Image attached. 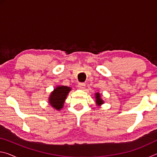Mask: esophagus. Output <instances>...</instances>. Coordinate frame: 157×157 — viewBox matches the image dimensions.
Here are the masks:
<instances>
[{
  "label": "esophagus",
  "instance_id": "34e87169",
  "mask_svg": "<svg viewBox=\"0 0 157 157\" xmlns=\"http://www.w3.org/2000/svg\"><path fill=\"white\" fill-rule=\"evenodd\" d=\"M78 86L79 89H84V87L86 86V85H85L84 83H79V84H78Z\"/></svg>",
  "mask_w": 157,
  "mask_h": 157
}]
</instances>
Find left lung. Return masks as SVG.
Masks as SVG:
<instances>
[{"label": "left lung", "mask_w": 157, "mask_h": 157, "mask_svg": "<svg viewBox=\"0 0 157 157\" xmlns=\"http://www.w3.org/2000/svg\"><path fill=\"white\" fill-rule=\"evenodd\" d=\"M95 104H96L97 106L98 107H100L101 105L104 104V100L102 99L101 98V95L99 92H97L95 94Z\"/></svg>", "instance_id": "left-lung-1"}]
</instances>
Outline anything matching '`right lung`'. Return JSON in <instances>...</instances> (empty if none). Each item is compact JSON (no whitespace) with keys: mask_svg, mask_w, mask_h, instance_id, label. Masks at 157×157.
<instances>
[{"mask_svg":"<svg viewBox=\"0 0 157 157\" xmlns=\"http://www.w3.org/2000/svg\"><path fill=\"white\" fill-rule=\"evenodd\" d=\"M71 91V88L70 86H57L49 95V105L55 109L61 110V109L63 107L65 100Z\"/></svg>","mask_w":157,"mask_h":157,"instance_id":"add662e5","label":"right lung"}]
</instances>
